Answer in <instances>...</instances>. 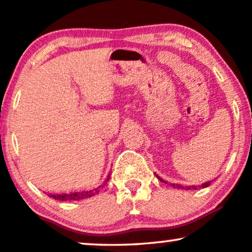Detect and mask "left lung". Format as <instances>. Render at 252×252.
<instances>
[{
    "instance_id": "left-lung-1",
    "label": "left lung",
    "mask_w": 252,
    "mask_h": 252,
    "mask_svg": "<svg viewBox=\"0 0 252 252\" xmlns=\"http://www.w3.org/2000/svg\"><path fill=\"white\" fill-rule=\"evenodd\" d=\"M157 178L159 179L160 181H162V182H164V183H167L166 181H163V180L161 179L160 176H158V175H157ZM210 182H212V181H209V182H206V183H202L201 186H197V187L206 188V187H208V186L210 185ZM170 186H172V187H174V188H182V189H185V187H183V186H181V187H180V186H178V185H174V183H170ZM197 187H196V186H190V187H188V188H186V189H197Z\"/></svg>"
}]
</instances>
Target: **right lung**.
<instances>
[{
  "mask_svg": "<svg viewBox=\"0 0 252 252\" xmlns=\"http://www.w3.org/2000/svg\"><path fill=\"white\" fill-rule=\"evenodd\" d=\"M110 179V175L107 176L106 183ZM100 187L95 188V189H91V190H83V191H77V192H69V194H49V197L55 198V200H60V201H78V200H83V198H88L91 197L93 195L98 194L99 190H100Z\"/></svg>",
  "mask_w": 252,
  "mask_h": 252,
  "instance_id": "add662e5",
  "label": "right lung"
}]
</instances>
